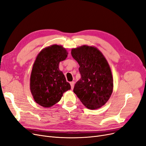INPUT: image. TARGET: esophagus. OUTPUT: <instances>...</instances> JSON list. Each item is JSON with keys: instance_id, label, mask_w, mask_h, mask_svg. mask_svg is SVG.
I'll return each instance as SVG.
<instances>
[{"instance_id": "esophagus-1", "label": "esophagus", "mask_w": 146, "mask_h": 146, "mask_svg": "<svg viewBox=\"0 0 146 146\" xmlns=\"http://www.w3.org/2000/svg\"><path fill=\"white\" fill-rule=\"evenodd\" d=\"M70 85H71V88H72V90H73V88H74V82H70Z\"/></svg>"}]
</instances>
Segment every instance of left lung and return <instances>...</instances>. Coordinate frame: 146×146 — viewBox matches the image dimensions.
<instances>
[{"instance_id": "1", "label": "left lung", "mask_w": 146, "mask_h": 146, "mask_svg": "<svg viewBox=\"0 0 146 146\" xmlns=\"http://www.w3.org/2000/svg\"><path fill=\"white\" fill-rule=\"evenodd\" d=\"M71 54L80 66L81 76L73 92L88 109L100 108L113 92V79L108 62L94 46H81L72 49Z\"/></svg>"}]
</instances>
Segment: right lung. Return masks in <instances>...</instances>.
<instances>
[{
  "instance_id": "right-lung-1",
  "label": "right lung",
  "mask_w": 146,
  "mask_h": 146,
  "mask_svg": "<svg viewBox=\"0 0 146 146\" xmlns=\"http://www.w3.org/2000/svg\"><path fill=\"white\" fill-rule=\"evenodd\" d=\"M68 52L61 45H53L42 49L37 55L30 76V91L36 103L50 107L61 100L62 94L70 90L64 74L59 70L60 62Z\"/></svg>"
}]
</instances>
